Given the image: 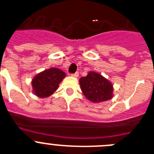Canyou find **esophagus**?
<instances>
[{
	"instance_id": "obj_1",
	"label": "esophagus",
	"mask_w": 154,
	"mask_h": 154,
	"mask_svg": "<svg viewBox=\"0 0 154 154\" xmlns=\"http://www.w3.org/2000/svg\"><path fill=\"white\" fill-rule=\"evenodd\" d=\"M72 75L73 77H75V78H78V77H79V73H78V72L73 73V74H72Z\"/></svg>"
}]
</instances>
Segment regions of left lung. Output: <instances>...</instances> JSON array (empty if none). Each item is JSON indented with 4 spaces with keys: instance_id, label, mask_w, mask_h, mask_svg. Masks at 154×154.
<instances>
[{
    "instance_id": "8db88e82",
    "label": "left lung",
    "mask_w": 154,
    "mask_h": 154,
    "mask_svg": "<svg viewBox=\"0 0 154 154\" xmlns=\"http://www.w3.org/2000/svg\"><path fill=\"white\" fill-rule=\"evenodd\" d=\"M80 85L87 99L93 103L107 101L112 97V85L101 75L90 72L79 79Z\"/></svg>"
}]
</instances>
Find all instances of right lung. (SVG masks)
I'll list each match as a JSON object with an SVG mask.
<instances>
[{
  "instance_id": "add662e5",
  "label": "right lung",
  "mask_w": 154,
  "mask_h": 154,
  "mask_svg": "<svg viewBox=\"0 0 154 154\" xmlns=\"http://www.w3.org/2000/svg\"><path fill=\"white\" fill-rule=\"evenodd\" d=\"M65 77V73L55 68H51L37 75L32 79V87L36 96L48 97L55 92Z\"/></svg>"
}]
</instances>
